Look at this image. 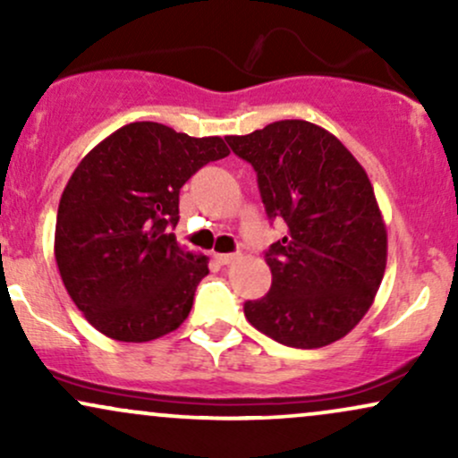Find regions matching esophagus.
<instances>
[{"label":"esophagus","instance_id":"esophagus-1","mask_svg":"<svg viewBox=\"0 0 458 458\" xmlns=\"http://www.w3.org/2000/svg\"><path fill=\"white\" fill-rule=\"evenodd\" d=\"M215 260H217L219 265H230V262L236 260V254H215Z\"/></svg>","mask_w":458,"mask_h":458}]
</instances>
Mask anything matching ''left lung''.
I'll list each match as a JSON object with an SVG mask.
<instances>
[{
  "label": "left lung",
  "instance_id": "obj_1",
  "mask_svg": "<svg viewBox=\"0 0 458 458\" xmlns=\"http://www.w3.org/2000/svg\"><path fill=\"white\" fill-rule=\"evenodd\" d=\"M225 140L256 170L267 217L288 225L265 254L269 293L245 301V318L295 349L344 338L375 301L387 262L386 224L366 170L335 135L306 120Z\"/></svg>",
  "mask_w": 458,
  "mask_h": 458
}]
</instances>
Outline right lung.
<instances>
[{
    "instance_id": "1",
    "label": "right lung",
    "mask_w": 458,
    "mask_h": 458,
    "mask_svg": "<svg viewBox=\"0 0 458 458\" xmlns=\"http://www.w3.org/2000/svg\"><path fill=\"white\" fill-rule=\"evenodd\" d=\"M230 150L159 123H131L83 157L55 222V262L92 327L120 343H148L189 317L207 256L176 243L178 193Z\"/></svg>"
}]
</instances>
